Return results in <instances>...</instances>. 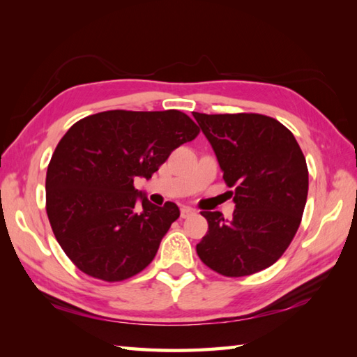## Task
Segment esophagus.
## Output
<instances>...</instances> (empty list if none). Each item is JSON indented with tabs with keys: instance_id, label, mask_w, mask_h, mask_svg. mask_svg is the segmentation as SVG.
<instances>
[{
	"instance_id": "34e87169",
	"label": "esophagus",
	"mask_w": 357,
	"mask_h": 357,
	"mask_svg": "<svg viewBox=\"0 0 357 357\" xmlns=\"http://www.w3.org/2000/svg\"><path fill=\"white\" fill-rule=\"evenodd\" d=\"M193 213H195V210L192 207H183V208H181V218H183V219L188 218V216L193 215Z\"/></svg>"
}]
</instances>
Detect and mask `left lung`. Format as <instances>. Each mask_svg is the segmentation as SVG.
<instances>
[{"label": "left lung", "mask_w": 357, "mask_h": 357, "mask_svg": "<svg viewBox=\"0 0 357 357\" xmlns=\"http://www.w3.org/2000/svg\"><path fill=\"white\" fill-rule=\"evenodd\" d=\"M193 116L236 204L230 221L221 211H201L208 231L196 252L219 275H253L275 264L299 229L308 195L305 156L293 133L275 118L198 112Z\"/></svg>", "instance_id": "obj_1"}]
</instances>
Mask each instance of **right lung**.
Here are the masks:
<instances>
[{
    "label": "right lung",
    "instance_id": "obj_1",
    "mask_svg": "<svg viewBox=\"0 0 357 357\" xmlns=\"http://www.w3.org/2000/svg\"><path fill=\"white\" fill-rule=\"evenodd\" d=\"M198 133L179 110H109L67 130L47 167L45 210L58 244L82 273L118 282L153 261L179 208L151 204L133 181L151 178Z\"/></svg>",
    "mask_w": 357,
    "mask_h": 357
}]
</instances>
